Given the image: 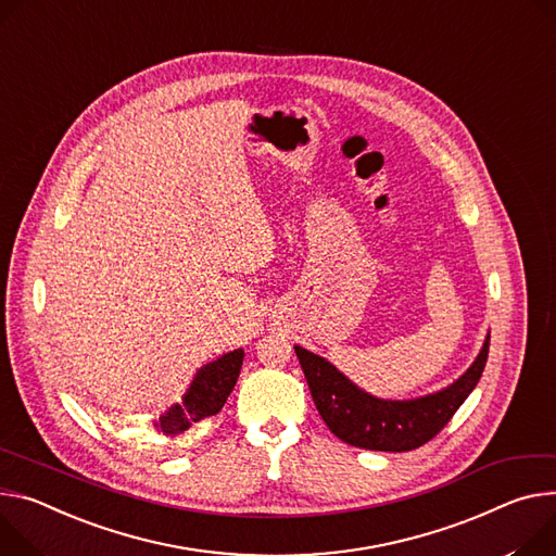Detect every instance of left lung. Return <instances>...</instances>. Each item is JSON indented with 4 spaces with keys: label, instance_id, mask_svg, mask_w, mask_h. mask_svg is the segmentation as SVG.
Instances as JSON below:
<instances>
[{
    "label": "left lung",
    "instance_id": "8db88e82",
    "mask_svg": "<svg viewBox=\"0 0 556 556\" xmlns=\"http://www.w3.org/2000/svg\"><path fill=\"white\" fill-rule=\"evenodd\" d=\"M490 334L475 364L447 388L408 401L377 399L357 388L330 362L315 352L294 345L301 370L306 375L315 406L334 437L341 441L381 452H408L432 437L459 410L475 390L488 362Z\"/></svg>",
    "mask_w": 556,
    "mask_h": 556
}]
</instances>
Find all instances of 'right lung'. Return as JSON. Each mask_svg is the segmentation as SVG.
I'll use <instances>...</instances> for the list:
<instances>
[{"instance_id":"1","label":"right lung","mask_w":556,"mask_h":556,"mask_svg":"<svg viewBox=\"0 0 556 556\" xmlns=\"http://www.w3.org/2000/svg\"><path fill=\"white\" fill-rule=\"evenodd\" d=\"M241 364L243 350L239 348L199 368L181 403H175L157 421H153V428L166 437H177L192 424L217 415L237 383Z\"/></svg>"}]
</instances>
